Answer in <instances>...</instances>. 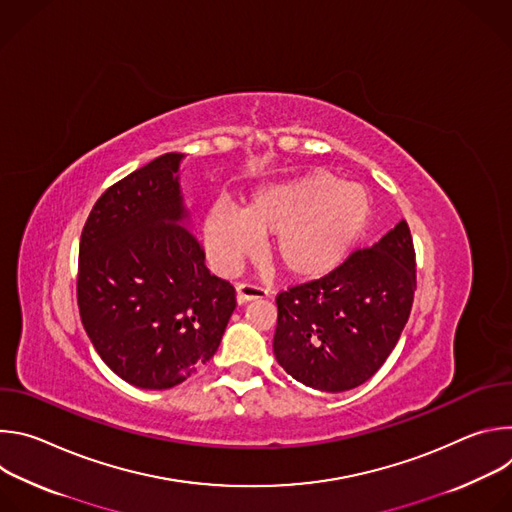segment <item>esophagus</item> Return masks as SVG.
Returning a JSON list of instances; mask_svg holds the SVG:
<instances>
[{"mask_svg":"<svg viewBox=\"0 0 512 512\" xmlns=\"http://www.w3.org/2000/svg\"><path fill=\"white\" fill-rule=\"evenodd\" d=\"M267 296V289L255 285V283H237V300L239 302H249V300H259Z\"/></svg>","mask_w":512,"mask_h":512,"instance_id":"esophagus-1","label":"esophagus"}]
</instances>
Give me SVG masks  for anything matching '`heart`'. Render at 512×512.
Listing matches in <instances>:
<instances>
[{"label":"heart","instance_id":"b5f03b06","mask_svg":"<svg viewBox=\"0 0 512 512\" xmlns=\"http://www.w3.org/2000/svg\"><path fill=\"white\" fill-rule=\"evenodd\" d=\"M371 216L367 190L318 170L259 188L241 214L210 210L204 237L212 263L223 273L237 271L253 257L259 239L275 237L269 247L273 263L289 277L310 279L346 259Z\"/></svg>","mask_w":512,"mask_h":512}]
</instances>
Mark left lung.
Here are the masks:
<instances>
[{"label":"left lung","mask_w":512,"mask_h":512,"mask_svg":"<svg viewBox=\"0 0 512 512\" xmlns=\"http://www.w3.org/2000/svg\"><path fill=\"white\" fill-rule=\"evenodd\" d=\"M417 287L415 247L401 221L320 279L279 291L273 354L306 387L342 393L369 381L395 348Z\"/></svg>","instance_id":"8db88e82"}]
</instances>
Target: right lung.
Listing matches in <instances>:
<instances>
[{"instance_id":"1","label":"right lung","mask_w":512,"mask_h":512,"mask_svg":"<svg viewBox=\"0 0 512 512\" xmlns=\"http://www.w3.org/2000/svg\"><path fill=\"white\" fill-rule=\"evenodd\" d=\"M182 154H164L109 186L81 235L77 302L107 367L141 389H170L214 356L235 287L204 265L178 186Z\"/></svg>"}]
</instances>
